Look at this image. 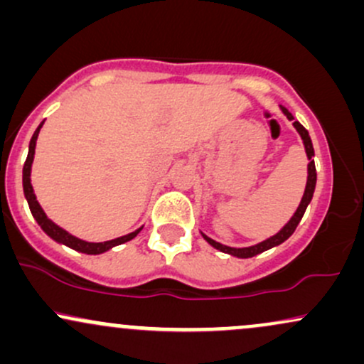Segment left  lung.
Here are the masks:
<instances>
[{"label": "left lung", "instance_id": "left-lung-1", "mask_svg": "<svg viewBox=\"0 0 364 364\" xmlns=\"http://www.w3.org/2000/svg\"><path fill=\"white\" fill-rule=\"evenodd\" d=\"M281 111L287 119L292 121V127L296 128V132H298L299 136H301L303 145H304V152H306L308 161H310V162H308V178H306V186H304V193H303L301 202H299V205H298V208H296L294 214H292L291 219L287 220V224L284 225V228L277 232V235L270 236L269 240L262 241V243H258V245L246 246V248H231V246L217 243V241H214L212 237H208L207 235H203V232H202L203 240H205L210 246H214L215 250H219V252L232 255V257H237V258H252V257H257L258 253H263V252H267V250L275 248V246L282 245L284 241H286L287 237H291L292 232L296 231L298 224L301 223L304 212H306V207L310 205L313 193H315V186H316V169H315V161H313V157H315V150H313L310 133H308V129L304 128L303 124L299 123V121H294V116H292L291 112L286 109V107L281 106Z\"/></svg>", "mask_w": 364, "mask_h": 364}]
</instances>
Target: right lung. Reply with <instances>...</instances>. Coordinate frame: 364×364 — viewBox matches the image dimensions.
Returning <instances> with one entry per match:
<instances>
[{"mask_svg":"<svg viewBox=\"0 0 364 364\" xmlns=\"http://www.w3.org/2000/svg\"><path fill=\"white\" fill-rule=\"evenodd\" d=\"M43 124H44V121L39 124V127H37V129L34 132V135H32V139H31V144H28V156H27V161H25V164H23V176H22L23 195H25V198H27L28 208H31L32 215H34V219L37 220V224L41 225V229H43L46 235L51 237V240L56 241V243L65 245V246H68V248L75 250V252L87 253V255L106 253V252H109L111 248H114V246L127 243V241H132L133 237H135L141 231V229H144V225L136 229V231L129 232V235L116 237V240L104 241V243H89V241H83V240H80V237L70 235L68 231H65V229L60 228V225L54 224L53 220L49 219L48 215H46V212L43 210V207H41L39 202H37L36 193H34V188H32V183H31L32 162H34L37 136H39V132H41V128H43Z\"/></svg>","mask_w":364,"mask_h":364,"instance_id":"obj_1","label":"right lung"}]
</instances>
